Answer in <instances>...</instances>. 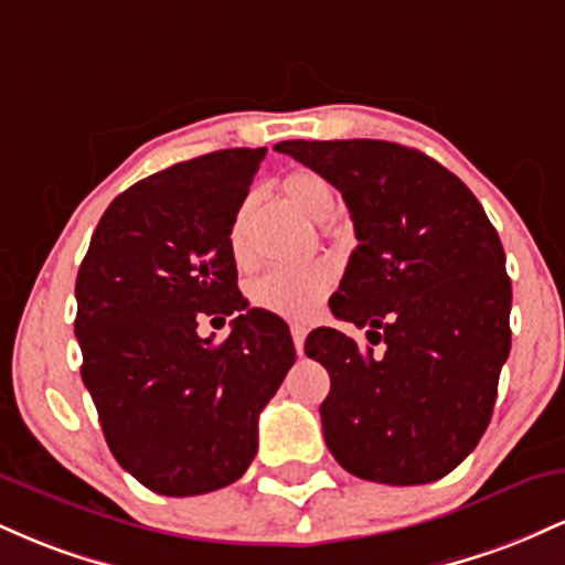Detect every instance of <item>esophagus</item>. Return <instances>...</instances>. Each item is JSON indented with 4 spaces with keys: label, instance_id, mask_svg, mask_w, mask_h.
<instances>
[{
    "label": "esophagus",
    "instance_id": "esophagus-1",
    "mask_svg": "<svg viewBox=\"0 0 565 565\" xmlns=\"http://www.w3.org/2000/svg\"><path fill=\"white\" fill-rule=\"evenodd\" d=\"M289 332H291V340H295V348H297V353L302 355V348H305V334H308V329H305L302 323H291V327H289Z\"/></svg>",
    "mask_w": 565,
    "mask_h": 565
}]
</instances>
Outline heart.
<instances>
[{
  "label": "heart",
  "mask_w": 565,
  "mask_h": 565,
  "mask_svg": "<svg viewBox=\"0 0 565 565\" xmlns=\"http://www.w3.org/2000/svg\"><path fill=\"white\" fill-rule=\"evenodd\" d=\"M278 188H281L284 199H287L297 212H302L305 217L313 220V223H329V220L334 217L337 196L332 185H329L319 172L305 170V167L291 170L284 174ZM252 210H255V193H246V196L236 204V210H233L228 225V252L233 263L242 265V268L252 263ZM332 287V265L323 260H313L305 265H291V268L265 270V274L252 278L246 295H249L252 305L268 310V313H276L281 316V319L291 321H308L319 313Z\"/></svg>",
  "instance_id": "heart-1"
}]
</instances>
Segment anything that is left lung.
<instances>
[{
	"instance_id": "obj_1",
	"label": "left lung",
	"mask_w": 565,
	"mask_h": 565,
	"mask_svg": "<svg viewBox=\"0 0 565 565\" xmlns=\"http://www.w3.org/2000/svg\"><path fill=\"white\" fill-rule=\"evenodd\" d=\"M276 151L342 193L359 238L329 308L366 329L369 345L332 327L305 340L332 380L329 451L364 481H438L489 427L510 355L512 287L494 225L457 174L398 142L284 140Z\"/></svg>"
}]
</instances>
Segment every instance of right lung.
<instances>
[{
  "mask_svg": "<svg viewBox=\"0 0 565 565\" xmlns=\"http://www.w3.org/2000/svg\"><path fill=\"white\" fill-rule=\"evenodd\" d=\"M265 148L180 161L103 212L76 276L82 380L116 462L146 489L193 497L244 476L257 417L295 364L289 327L246 308L228 225ZM239 316L223 343L201 315Z\"/></svg>",
  "mask_w": 565,
  "mask_h": 565,
  "instance_id": "right-lung-1",
  "label": "right lung"
}]
</instances>
